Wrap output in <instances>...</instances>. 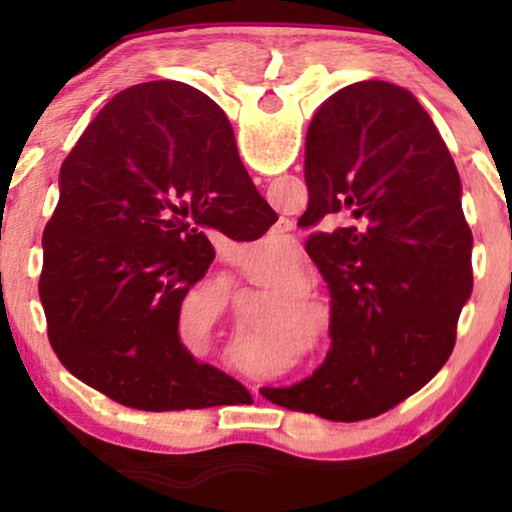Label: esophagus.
<instances>
[{"instance_id":"34e87169","label":"esophagus","mask_w":512,"mask_h":512,"mask_svg":"<svg viewBox=\"0 0 512 512\" xmlns=\"http://www.w3.org/2000/svg\"><path fill=\"white\" fill-rule=\"evenodd\" d=\"M274 289H276V291H281V286H276V284H274Z\"/></svg>"}]
</instances>
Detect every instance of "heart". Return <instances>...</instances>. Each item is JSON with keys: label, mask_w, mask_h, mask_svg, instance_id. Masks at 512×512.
Returning a JSON list of instances; mask_svg holds the SVG:
<instances>
[{"label": "heart", "mask_w": 512, "mask_h": 512, "mask_svg": "<svg viewBox=\"0 0 512 512\" xmlns=\"http://www.w3.org/2000/svg\"><path fill=\"white\" fill-rule=\"evenodd\" d=\"M238 260L262 276H286L298 262V245L281 226H274L260 243H243Z\"/></svg>", "instance_id": "obj_1"}]
</instances>
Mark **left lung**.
<instances>
[{
  "mask_svg": "<svg viewBox=\"0 0 512 512\" xmlns=\"http://www.w3.org/2000/svg\"><path fill=\"white\" fill-rule=\"evenodd\" d=\"M308 255L325 279L315 414L373 419L445 366L472 293L462 182L407 91L361 81L320 105L305 139Z\"/></svg>",
  "mask_w": 512,
  "mask_h": 512,
  "instance_id": "left-lung-1",
  "label": "left lung"
}]
</instances>
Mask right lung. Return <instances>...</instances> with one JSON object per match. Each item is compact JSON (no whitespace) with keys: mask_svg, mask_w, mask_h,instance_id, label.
<instances>
[{"mask_svg":"<svg viewBox=\"0 0 512 512\" xmlns=\"http://www.w3.org/2000/svg\"><path fill=\"white\" fill-rule=\"evenodd\" d=\"M233 154L211 98L149 81L117 93L64 158L43 233L48 337L69 373L125 407L207 409L233 383L180 339L182 301L214 262L207 231Z\"/></svg>","mask_w":512,"mask_h":512,"instance_id":"1","label":"right lung"}]
</instances>
